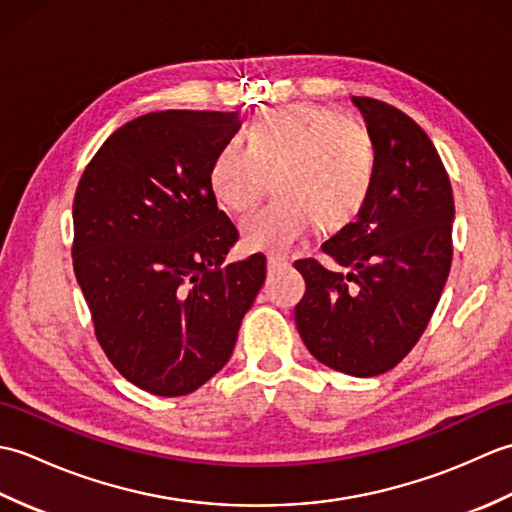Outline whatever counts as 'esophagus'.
I'll return each mask as SVG.
<instances>
[{
    "mask_svg": "<svg viewBox=\"0 0 512 512\" xmlns=\"http://www.w3.org/2000/svg\"><path fill=\"white\" fill-rule=\"evenodd\" d=\"M286 264H288V259H286V257H281V255H268V259H266V268H268V273H275V270L284 268Z\"/></svg>",
    "mask_w": 512,
    "mask_h": 512,
    "instance_id": "obj_1",
    "label": "esophagus"
}]
</instances>
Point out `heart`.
<instances>
[{"instance_id": "b5f03b06", "label": "heart", "mask_w": 512, "mask_h": 512, "mask_svg": "<svg viewBox=\"0 0 512 512\" xmlns=\"http://www.w3.org/2000/svg\"><path fill=\"white\" fill-rule=\"evenodd\" d=\"M378 149L369 127L330 105L292 103L255 116L246 145L228 140L209 169L215 202L244 213L270 187L277 195L242 222L248 250L288 253L321 222H354L372 195Z\"/></svg>"}]
</instances>
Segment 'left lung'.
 I'll use <instances>...</instances> for the list:
<instances>
[{"label":"left lung","mask_w":512,"mask_h":512,"mask_svg":"<svg viewBox=\"0 0 512 512\" xmlns=\"http://www.w3.org/2000/svg\"><path fill=\"white\" fill-rule=\"evenodd\" d=\"M376 140L372 195L354 222L321 244L350 273L299 259L306 295L295 321L310 354L336 372H389L418 343L453 259V193L436 147L398 107L352 96Z\"/></svg>","instance_id":"left-lung-1"}]
</instances>
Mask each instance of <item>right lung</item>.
I'll list each match as a JSON object with an SVG mask.
<instances>
[{
    "instance_id": "right-lung-1",
    "label": "right lung",
    "mask_w": 512,
    "mask_h": 512,
    "mask_svg": "<svg viewBox=\"0 0 512 512\" xmlns=\"http://www.w3.org/2000/svg\"><path fill=\"white\" fill-rule=\"evenodd\" d=\"M239 127L237 112L138 116L76 187L72 264L96 341L154 396H187L220 372L264 286V255L224 264L239 235L209 187L217 149Z\"/></svg>"
}]
</instances>
